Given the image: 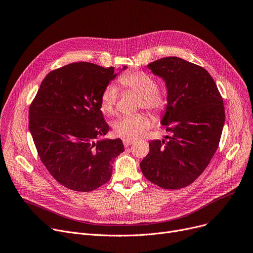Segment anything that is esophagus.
Masks as SVG:
<instances>
[{
	"label": "esophagus",
	"mask_w": 253,
	"mask_h": 253,
	"mask_svg": "<svg viewBox=\"0 0 253 253\" xmlns=\"http://www.w3.org/2000/svg\"><path fill=\"white\" fill-rule=\"evenodd\" d=\"M132 143H133V140H131V139H123V144H124L125 148H128L129 145H131Z\"/></svg>",
	"instance_id": "esophagus-1"
}]
</instances>
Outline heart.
I'll return each instance as SVG.
<instances>
[{
    "label": "heart",
    "instance_id": "1",
    "mask_svg": "<svg viewBox=\"0 0 253 253\" xmlns=\"http://www.w3.org/2000/svg\"><path fill=\"white\" fill-rule=\"evenodd\" d=\"M119 82L126 89L139 96V108H144L155 115H161L167 109L169 99L167 93L158 88L157 80L150 74L136 71L122 75ZM118 99L117 88L114 85L106 86L100 94L99 109L102 114L111 116L115 113ZM152 125L151 117L145 113L124 116L113 124L115 134L125 139H135L141 136Z\"/></svg>",
    "mask_w": 253,
    "mask_h": 253
}]
</instances>
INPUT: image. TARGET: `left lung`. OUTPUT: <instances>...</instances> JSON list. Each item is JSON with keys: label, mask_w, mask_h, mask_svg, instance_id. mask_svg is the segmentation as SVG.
I'll list each match as a JSON object with an SVG mask.
<instances>
[{"label": "left lung", "mask_w": 253, "mask_h": 253, "mask_svg": "<svg viewBox=\"0 0 253 253\" xmlns=\"http://www.w3.org/2000/svg\"><path fill=\"white\" fill-rule=\"evenodd\" d=\"M167 87L169 103L161 124L168 140H152L140 163L145 178L167 190L187 187L215 154L224 124L222 97L202 66L170 56L148 64Z\"/></svg>", "instance_id": "8db88e82"}]
</instances>
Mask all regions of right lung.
<instances>
[{"instance_id": "obj_1", "label": "right lung", "mask_w": 253, "mask_h": 253, "mask_svg": "<svg viewBox=\"0 0 253 253\" xmlns=\"http://www.w3.org/2000/svg\"><path fill=\"white\" fill-rule=\"evenodd\" d=\"M116 76L113 66L70 63L45 77L31 103L29 128L38 155L70 190L90 192L108 182L115 158L124 152L120 138L95 141L110 130L99 98Z\"/></svg>"}]
</instances>
